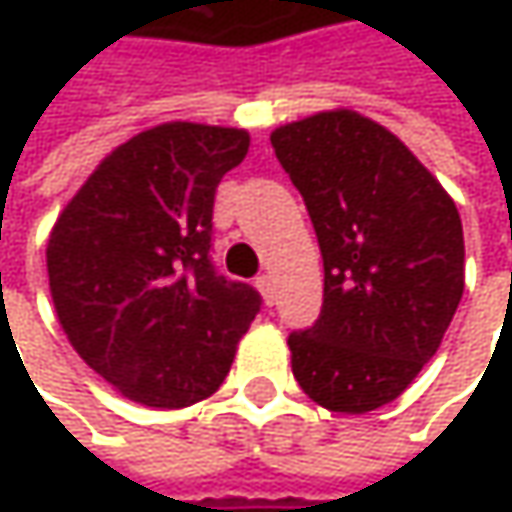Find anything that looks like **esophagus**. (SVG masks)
Returning a JSON list of instances; mask_svg holds the SVG:
<instances>
[{"mask_svg":"<svg viewBox=\"0 0 512 512\" xmlns=\"http://www.w3.org/2000/svg\"><path fill=\"white\" fill-rule=\"evenodd\" d=\"M255 284L257 290H260V296H263V302L272 305L275 302V281H272V275H260Z\"/></svg>","mask_w":512,"mask_h":512,"instance_id":"obj_1","label":"esophagus"}]
</instances>
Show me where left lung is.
Returning <instances> with one entry per match:
<instances>
[{
	"label": "left lung",
	"instance_id": "left-lung-1",
	"mask_svg": "<svg viewBox=\"0 0 512 512\" xmlns=\"http://www.w3.org/2000/svg\"><path fill=\"white\" fill-rule=\"evenodd\" d=\"M323 255V311L287 338L293 376L329 412L397 400L436 356L465 287L460 210L391 130L353 109L269 136Z\"/></svg>",
	"mask_w": 512,
	"mask_h": 512
}]
</instances>
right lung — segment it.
Masks as SVG:
<instances>
[{
	"mask_svg": "<svg viewBox=\"0 0 512 512\" xmlns=\"http://www.w3.org/2000/svg\"><path fill=\"white\" fill-rule=\"evenodd\" d=\"M246 154V130L156 124L103 156L52 225L58 323L133 403L210 397L260 311L257 290L210 263L216 186Z\"/></svg>",
	"mask_w": 512,
	"mask_h": 512,
	"instance_id": "right-lung-1",
	"label": "right lung"
}]
</instances>
